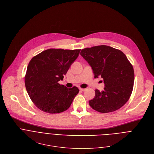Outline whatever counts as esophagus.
I'll return each mask as SVG.
<instances>
[{
  "mask_svg": "<svg viewBox=\"0 0 154 154\" xmlns=\"http://www.w3.org/2000/svg\"><path fill=\"white\" fill-rule=\"evenodd\" d=\"M79 89H80L81 91H85V89H83V88H79Z\"/></svg>",
  "mask_w": 154,
  "mask_h": 154,
  "instance_id": "obj_1",
  "label": "esophagus"
}]
</instances>
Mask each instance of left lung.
I'll return each mask as SVG.
<instances>
[{
    "mask_svg": "<svg viewBox=\"0 0 154 154\" xmlns=\"http://www.w3.org/2000/svg\"><path fill=\"white\" fill-rule=\"evenodd\" d=\"M80 55L91 66L95 78L103 79V91L95 90L89 101L94 110L108 113L122 108L128 101L133 89L134 71L126 55L119 49L100 45L82 49Z\"/></svg>",
    "mask_w": 154,
    "mask_h": 154,
    "instance_id": "left-lung-1",
    "label": "left lung"
}]
</instances>
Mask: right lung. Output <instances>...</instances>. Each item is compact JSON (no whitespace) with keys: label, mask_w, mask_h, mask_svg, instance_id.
<instances>
[{"label":"right lung","mask_w":154,"mask_h":154,"mask_svg":"<svg viewBox=\"0 0 154 154\" xmlns=\"http://www.w3.org/2000/svg\"><path fill=\"white\" fill-rule=\"evenodd\" d=\"M80 49H48L30 60L25 77L27 92L41 111L57 114L66 111L79 92L77 87L60 85Z\"/></svg>","instance_id":"1"}]
</instances>
